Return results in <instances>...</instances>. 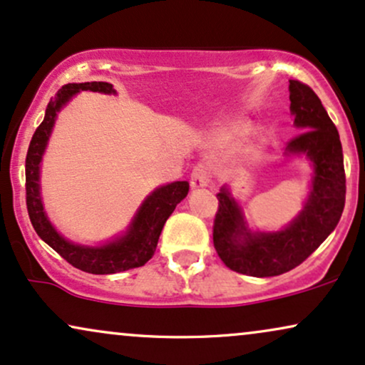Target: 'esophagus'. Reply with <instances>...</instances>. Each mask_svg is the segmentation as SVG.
I'll use <instances>...</instances> for the list:
<instances>
[{
    "label": "esophagus",
    "instance_id": "1",
    "mask_svg": "<svg viewBox=\"0 0 365 365\" xmlns=\"http://www.w3.org/2000/svg\"><path fill=\"white\" fill-rule=\"evenodd\" d=\"M209 185V170L204 163H199L190 175V187L192 188H204Z\"/></svg>",
    "mask_w": 365,
    "mask_h": 365
}]
</instances>
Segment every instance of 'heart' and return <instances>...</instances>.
Returning <instances> with one entry per match:
<instances>
[{
	"mask_svg": "<svg viewBox=\"0 0 365 365\" xmlns=\"http://www.w3.org/2000/svg\"><path fill=\"white\" fill-rule=\"evenodd\" d=\"M252 125L248 122L241 120V118H232V120L226 122L225 125H221L217 129L216 140L221 146H236L241 144L243 140H247L252 134Z\"/></svg>",
	"mask_w": 365,
	"mask_h": 365,
	"instance_id": "b5f03b06",
	"label": "heart"
}]
</instances>
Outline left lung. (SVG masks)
<instances>
[{"mask_svg":"<svg viewBox=\"0 0 365 365\" xmlns=\"http://www.w3.org/2000/svg\"><path fill=\"white\" fill-rule=\"evenodd\" d=\"M289 93L294 125L302 133L289 140L285 156H304L313 166L301 212L279 231H252L231 188L221 187L217 194L214 248L226 267L252 277L296 269L330 236L344 212V153L336 127L308 85L289 80Z\"/></svg>","mask_w":365,"mask_h":365,"instance_id":"obj_1","label":"left lung"}]
</instances>
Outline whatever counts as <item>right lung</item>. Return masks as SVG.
I'll list each match as a JSON object with an SVG mask.
<instances>
[{"label":"right lung","instance_id":"add662e5","mask_svg":"<svg viewBox=\"0 0 365 365\" xmlns=\"http://www.w3.org/2000/svg\"><path fill=\"white\" fill-rule=\"evenodd\" d=\"M80 91H98L105 95L115 93L110 83L105 81L68 83L57 91L54 98H51L46 108V117L30 140L27 160H25V188H27L30 222L41 240L46 241L52 250H56L66 262L83 272L107 275L138 269L151 260L155 255L166 219L188 194V182H173L155 188L139 205L125 232L98 247L73 243L66 240L61 232H57L43 209L41 195V163L52 134V127L56 124L57 113Z\"/></svg>","mask_w":365,"mask_h":365}]
</instances>
